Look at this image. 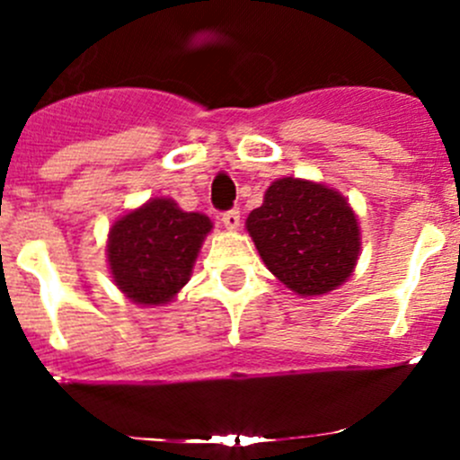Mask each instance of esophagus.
I'll list each match as a JSON object with an SVG mask.
<instances>
[{
    "instance_id": "34e87169",
    "label": "esophagus",
    "mask_w": 460,
    "mask_h": 460,
    "mask_svg": "<svg viewBox=\"0 0 460 460\" xmlns=\"http://www.w3.org/2000/svg\"><path fill=\"white\" fill-rule=\"evenodd\" d=\"M222 225L229 231H235L240 226V211L238 208H231V211L222 213Z\"/></svg>"
}]
</instances>
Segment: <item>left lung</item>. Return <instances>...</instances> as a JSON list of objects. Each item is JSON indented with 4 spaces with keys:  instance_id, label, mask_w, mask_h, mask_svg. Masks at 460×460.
Returning a JSON list of instances; mask_svg holds the SVG:
<instances>
[{
    "instance_id": "8db88e82",
    "label": "left lung",
    "mask_w": 460,
    "mask_h": 460,
    "mask_svg": "<svg viewBox=\"0 0 460 460\" xmlns=\"http://www.w3.org/2000/svg\"><path fill=\"white\" fill-rule=\"evenodd\" d=\"M247 231L269 271L300 296H320L354 273L360 229L345 196L324 184L280 178L264 191Z\"/></svg>"
}]
</instances>
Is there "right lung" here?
Returning a JSON list of instances; mask_svg holds the SVG:
<instances>
[{"label":"right lung","instance_id":"obj_1","mask_svg":"<svg viewBox=\"0 0 460 460\" xmlns=\"http://www.w3.org/2000/svg\"><path fill=\"white\" fill-rule=\"evenodd\" d=\"M211 229L202 213L182 211L171 198H153L111 226L106 256L113 282L136 305L171 303L191 278Z\"/></svg>","mask_w":460,"mask_h":460}]
</instances>
